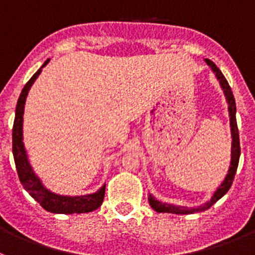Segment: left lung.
<instances>
[{"mask_svg":"<svg viewBox=\"0 0 255 255\" xmlns=\"http://www.w3.org/2000/svg\"><path fill=\"white\" fill-rule=\"evenodd\" d=\"M205 62L207 63V66L211 68V71L215 74L218 81H219L220 87L223 89L224 97H226V101L228 104V114H230V127H231V137H232V144H231V163L230 168H228V172H227L224 180L222 181L219 187L217 188V190L214 192V194L211 196V198L207 202H205L204 205H200L197 207H187V206H177V205L172 204H166V202H160L158 201L153 194L149 193V204H150L151 209L157 211V213H170V214H194V213H201V211H205L207 209H210L217 201H219L224 194L230 190L231 185H232L233 177L236 174L237 166H239V159H240V141H239V129H237V122H236V102H235V97H233V93L231 91V87L228 84V81L226 80L224 75L222 74L219 68L217 67V65L214 63L210 59H205Z\"/></svg>","mask_w":255,"mask_h":255,"instance_id":"1","label":"left lung"}]
</instances>
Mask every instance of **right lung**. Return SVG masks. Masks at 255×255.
I'll use <instances>...</instances> for the list:
<instances>
[{
    "mask_svg": "<svg viewBox=\"0 0 255 255\" xmlns=\"http://www.w3.org/2000/svg\"><path fill=\"white\" fill-rule=\"evenodd\" d=\"M50 59H46L44 65L38 68L27 84L23 88L22 93L19 96L16 110H15V121L12 127V154H14L15 167L18 171L19 180L31 197H33L38 204L41 205L46 211L54 214H81L91 213L101 206L104 202L105 188L104 184L97 192L84 196H62V194L53 193L51 190L45 187L41 179L35 174L31 163L28 160V155L25 151L24 142H23V114H24V105L28 92L41 70L48 65Z\"/></svg>",
    "mask_w": 255,
    "mask_h": 255,
    "instance_id": "obj_1",
    "label": "right lung"
}]
</instances>
